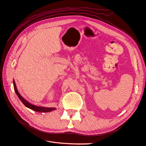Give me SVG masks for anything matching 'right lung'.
<instances>
[{
    "instance_id": "add662e5",
    "label": "right lung",
    "mask_w": 146,
    "mask_h": 146,
    "mask_svg": "<svg viewBox=\"0 0 146 146\" xmlns=\"http://www.w3.org/2000/svg\"><path fill=\"white\" fill-rule=\"evenodd\" d=\"M13 85H14V89H15V92L17 93V96H18V98H19V99L21 100V102L23 103V104L25 105V107H27L29 108H31V109H32V110L36 111V112H51V111L55 110V108L40 107H38V106L31 104L30 103H29L24 98H23L20 94L19 92H18V91H17V87H16V84H15L14 80H13Z\"/></svg>"
}]
</instances>
